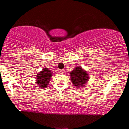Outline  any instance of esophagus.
<instances>
[{
	"label": "esophagus",
	"mask_w": 129,
	"mask_h": 129,
	"mask_svg": "<svg viewBox=\"0 0 129 129\" xmlns=\"http://www.w3.org/2000/svg\"><path fill=\"white\" fill-rule=\"evenodd\" d=\"M64 70H60V71H59V73L60 74H62V73H64Z\"/></svg>",
	"instance_id": "1"
}]
</instances>
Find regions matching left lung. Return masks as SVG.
<instances>
[{
    "mask_svg": "<svg viewBox=\"0 0 129 129\" xmlns=\"http://www.w3.org/2000/svg\"><path fill=\"white\" fill-rule=\"evenodd\" d=\"M72 82L75 88L84 87L89 80V76L86 71L81 67H76L70 73Z\"/></svg>",
    "mask_w": 129,
    "mask_h": 129,
    "instance_id": "1",
    "label": "left lung"
}]
</instances>
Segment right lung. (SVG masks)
Returning <instances> with one entry per match:
<instances>
[{"instance_id":"1","label":"right lung","mask_w":129,"mask_h":129,"mask_svg":"<svg viewBox=\"0 0 129 129\" xmlns=\"http://www.w3.org/2000/svg\"><path fill=\"white\" fill-rule=\"evenodd\" d=\"M52 75H53V73L51 72V70L47 68H44L42 71L38 73L36 77V83H38V85L40 86L39 87H40V88L44 89L46 88L49 83Z\"/></svg>"}]
</instances>
